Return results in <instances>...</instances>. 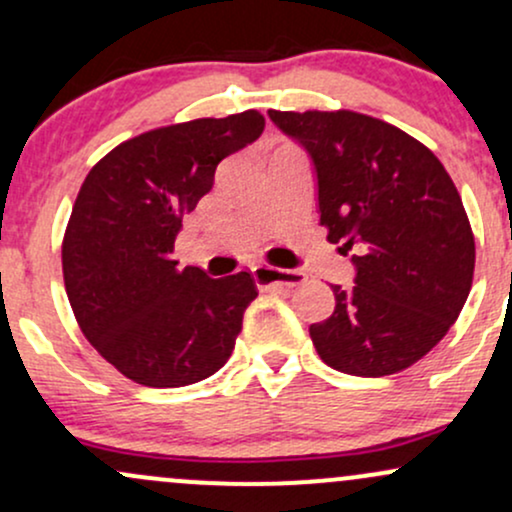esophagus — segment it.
<instances>
[{
    "mask_svg": "<svg viewBox=\"0 0 512 512\" xmlns=\"http://www.w3.org/2000/svg\"><path fill=\"white\" fill-rule=\"evenodd\" d=\"M252 274L260 286H286V289H291V286H301L305 281V274L298 269H279L269 267V264H257Z\"/></svg>",
    "mask_w": 512,
    "mask_h": 512,
    "instance_id": "34e87169",
    "label": "esophagus"
}]
</instances>
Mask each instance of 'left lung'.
<instances>
[{"instance_id":"8db88e82","label":"left lung","mask_w":512,"mask_h":512,"mask_svg":"<svg viewBox=\"0 0 512 512\" xmlns=\"http://www.w3.org/2000/svg\"><path fill=\"white\" fill-rule=\"evenodd\" d=\"M269 117L313 161L327 240L356 250V286H332L334 313L310 325L317 354L361 378L409 368L448 334L472 289L474 233L455 182L431 149L378 117Z\"/></svg>"}]
</instances>
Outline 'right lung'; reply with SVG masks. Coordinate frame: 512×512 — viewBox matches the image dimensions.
Here are the masks:
<instances>
[{"label":"right lung","instance_id":"add662e5","mask_svg":"<svg viewBox=\"0 0 512 512\" xmlns=\"http://www.w3.org/2000/svg\"><path fill=\"white\" fill-rule=\"evenodd\" d=\"M262 129L257 110L158 127L86 175L62 240L64 289L84 337L134 383L192 385L231 358L255 279L178 267L173 248L216 166Z\"/></svg>","mask_w":512,"mask_h":512}]
</instances>
